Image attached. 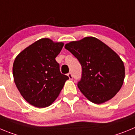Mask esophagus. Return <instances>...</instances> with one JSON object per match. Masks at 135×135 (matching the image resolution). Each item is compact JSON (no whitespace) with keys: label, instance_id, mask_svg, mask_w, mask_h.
I'll use <instances>...</instances> for the list:
<instances>
[{"label":"esophagus","instance_id":"esophagus-1","mask_svg":"<svg viewBox=\"0 0 135 135\" xmlns=\"http://www.w3.org/2000/svg\"><path fill=\"white\" fill-rule=\"evenodd\" d=\"M68 78L70 80H72V78H73V76H72L71 73L68 74Z\"/></svg>","mask_w":135,"mask_h":135}]
</instances>
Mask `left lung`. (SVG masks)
Returning a JSON list of instances; mask_svg holds the SVG:
<instances>
[{
    "instance_id": "obj_1",
    "label": "left lung",
    "mask_w": 135,
    "mask_h": 135,
    "mask_svg": "<svg viewBox=\"0 0 135 135\" xmlns=\"http://www.w3.org/2000/svg\"><path fill=\"white\" fill-rule=\"evenodd\" d=\"M65 48L82 65V78L78 87L90 101L101 104L120 90L125 77L124 63L110 47L95 37L71 41Z\"/></svg>"
}]
</instances>
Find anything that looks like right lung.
<instances>
[{
  "label": "right lung",
  "mask_w": 135,
  "mask_h": 135,
  "mask_svg": "<svg viewBox=\"0 0 135 135\" xmlns=\"http://www.w3.org/2000/svg\"><path fill=\"white\" fill-rule=\"evenodd\" d=\"M64 42L41 38L17 56L13 65L14 82L21 96L36 108L51 105L59 96L68 76L62 74L55 58Z\"/></svg>",
  "instance_id": "right-lung-1"
}]
</instances>
